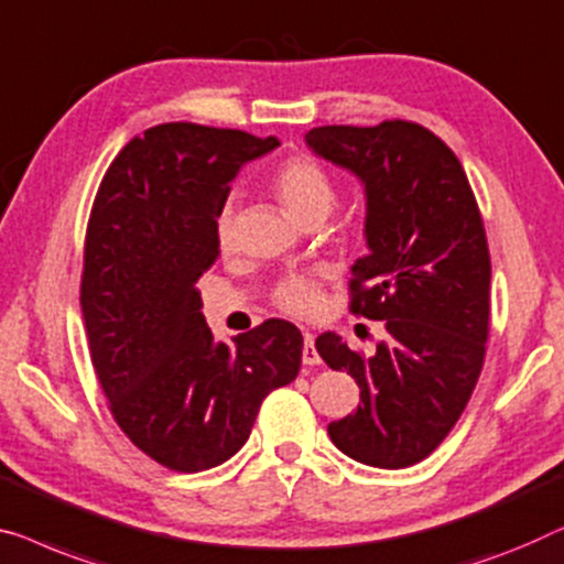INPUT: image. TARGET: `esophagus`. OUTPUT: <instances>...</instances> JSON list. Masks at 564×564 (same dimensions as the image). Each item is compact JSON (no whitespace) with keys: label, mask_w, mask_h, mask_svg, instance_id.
I'll use <instances>...</instances> for the list:
<instances>
[{"label":"esophagus","mask_w":564,"mask_h":564,"mask_svg":"<svg viewBox=\"0 0 564 564\" xmlns=\"http://www.w3.org/2000/svg\"><path fill=\"white\" fill-rule=\"evenodd\" d=\"M302 364L305 366L321 364V354L315 350V336L310 330H305V336H302Z\"/></svg>","instance_id":"obj_1"}]
</instances>
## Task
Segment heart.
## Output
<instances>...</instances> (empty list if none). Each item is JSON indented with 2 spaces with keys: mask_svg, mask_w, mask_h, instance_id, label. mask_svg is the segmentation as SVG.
<instances>
[{
  "mask_svg": "<svg viewBox=\"0 0 564 564\" xmlns=\"http://www.w3.org/2000/svg\"><path fill=\"white\" fill-rule=\"evenodd\" d=\"M272 193L280 200L292 221L305 224L310 218H325L330 214L333 203H336V185L333 177L325 173L323 165H317L310 158H290L284 165L276 170L272 177ZM216 239L218 247L228 249L234 239V210L231 206H224L221 214L216 218ZM274 305L282 313L295 317H310L315 315L323 305V292L315 276L307 274H292L276 284Z\"/></svg>",
  "mask_w": 564,
  "mask_h": 564,
  "instance_id": "b5f03b06",
  "label": "heart"
}]
</instances>
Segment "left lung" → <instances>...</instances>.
<instances>
[{
	"label": "left lung",
	"instance_id": "8db88e82",
	"mask_svg": "<svg viewBox=\"0 0 564 564\" xmlns=\"http://www.w3.org/2000/svg\"><path fill=\"white\" fill-rule=\"evenodd\" d=\"M305 142L364 185L369 254L350 267V313L383 321L371 356L336 333L315 348L361 389L354 414L328 424L340 453L410 468L455 427L484 369L491 257L460 160L414 121L315 127Z\"/></svg>",
	"mask_w": 564,
	"mask_h": 564
}]
</instances>
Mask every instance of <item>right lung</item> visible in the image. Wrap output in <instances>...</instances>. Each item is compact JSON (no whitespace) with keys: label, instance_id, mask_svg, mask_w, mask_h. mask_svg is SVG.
<instances>
[{"label":"right lung","instance_id":"1","mask_svg":"<svg viewBox=\"0 0 564 564\" xmlns=\"http://www.w3.org/2000/svg\"><path fill=\"white\" fill-rule=\"evenodd\" d=\"M276 137L170 121L106 170L88 218L80 310L96 377L121 432L170 470L241 451L264 397L295 381L302 336L267 321L216 343L195 282L218 259L216 218L241 165Z\"/></svg>","mask_w":564,"mask_h":564}]
</instances>
